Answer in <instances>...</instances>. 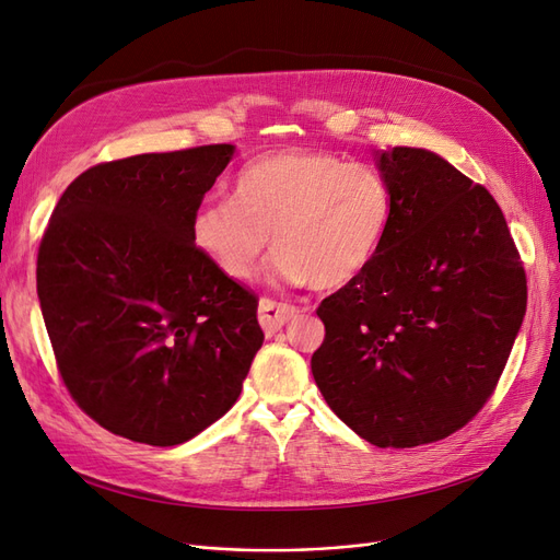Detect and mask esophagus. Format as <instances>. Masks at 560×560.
Here are the masks:
<instances>
[{
  "instance_id": "1",
  "label": "esophagus",
  "mask_w": 560,
  "mask_h": 560,
  "mask_svg": "<svg viewBox=\"0 0 560 560\" xmlns=\"http://www.w3.org/2000/svg\"><path fill=\"white\" fill-rule=\"evenodd\" d=\"M296 313L299 311L294 306H287V303H280L273 299L259 301V325L266 334H276L278 329H282Z\"/></svg>"
}]
</instances>
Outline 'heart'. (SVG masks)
<instances>
[{
    "label": "heart",
    "mask_w": 560,
    "mask_h": 560,
    "mask_svg": "<svg viewBox=\"0 0 560 560\" xmlns=\"http://www.w3.org/2000/svg\"><path fill=\"white\" fill-rule=\"evenodd\" d=\"M393 222L381 173L329 151L284 149L254 159L231 198L191 219V243L231 280H249L273 233V273L313 290H341L376 259Z\"/></svg>",
    "instance_id": "obj_1"
}]
</instances>
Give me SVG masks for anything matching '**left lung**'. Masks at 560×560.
Masks as SVG:
<instances>
[{
    "instance_id": "obj_1",
    "label": "left lung",
    "mask_w": 560,
    "mask_h": 560,
    "mask_svg": "<svg viewBox=\"0 0 560 560\" xmlns=\"http://www.w3.org/2000/svg\"><path fill=\"white\" fill-rule=\"evenodd\" d=\"M393 222L360 278L319 303L313 378L378 448L439 442L479 413L525 315V273L495 198L430 149L374 154Z\"/></svg>"
}]
</instances>
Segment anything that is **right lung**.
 Here are the masks:
<instances>
[{
  "mask_svg": "<svg viewBox=\"0 0 560 560\" xmlns=\"http://www.w3.org/2000/svg\"><path fill=\"white\" fill-rule=\"evenodd\" d=\"M235 154L208 144L100 163L50 214L37 294L60 376L105 430L177 446L241 397L264 343L257 296L191 243Z\"/></svg>",
  "mask_w": 560,
  "mask_h": 560,
  "instance_id": "1",
  "label": "right lung"
}]
</instances>
